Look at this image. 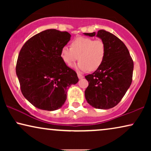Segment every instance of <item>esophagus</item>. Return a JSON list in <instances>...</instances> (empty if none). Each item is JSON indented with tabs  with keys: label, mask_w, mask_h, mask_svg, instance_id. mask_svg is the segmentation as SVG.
I'll return each instance as SVG.
<instances>
[{
	"label": "esophagus",
	"mask_w": 151,
	"mask_h": 151,
	"mask_svg": "<svg viewBox=\"0 0 151 151\" xmlns=\"http://www.w3.org/2000/svg\"><path fill=\"white\" fill-rule=\"evenodd\" d=\"M78 78H79V79H82V78H84V76H82V74L78 73Z\"/></svg>",
	"instance_id": "34e87169"
}]
</instances>
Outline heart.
I'll return each mask as SVG.
<instances>
[{
  "mask_svg": "<svg viewBox=\"0 0 151 151\" xmlns=\"http://www.w3.org/2000/svg\"><path fill=\"white\" fill-rule=\"evenodd\" d=\"M106 53L105 42L102 39H93L80 36L71 42V48L67 46L61 49L60 56L64 63L71 66L80 62L77 68L80 71H96L104 62Z\"/></svg>",
  "mask_w": 151,
  "mask_h": 151,
  "instance_id": "b5f03b06",
  "label": "heart"
}]
</instances>
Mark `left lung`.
Listing matches in <instances>:
<instances>
[{"mask_svg": "<svg viewBox=\"0 0 151 151\" xmlns=\"http://www.w3.org/2000/svg\"><path fill=\"white\" fill-rule=\"evenodd\" d=\"M84 35L102 39L106 47L102 65L85 78L88 82L84 91L85 98L96 109H109L120 102L131 86L133 78V61L122 41L104 29Z\"/></svg>", "mask_w": 151, "mask_h": 151, "instance_id": "8db88e82", "label": "left lung"}]
</instances>
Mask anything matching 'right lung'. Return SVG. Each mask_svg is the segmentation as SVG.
Returning a JSON list of instances; mask_svg holds the SVG:
<instances>
[{
    "instance_id": "obj_1",
    "label": "right lung",
    "mask_w": 151,
    "mask_h": 151,
    "mask_svg": "<svg viewBox=\"0 0 151 151\" xmlns=\"http://www.w3.org/2000/svg\"><path fill=\"white\" fill-rule=\"evenodd\" d=\"M70 38L67 32L47 29L29 39L20 49L16 75L22 95L36 108L60 109L67 99L68 88L78 82L76 72L60 56Z\"/></svg>"
}]
</instances>
